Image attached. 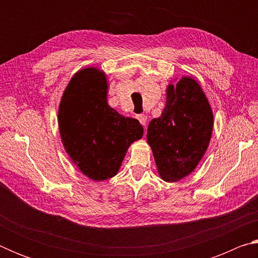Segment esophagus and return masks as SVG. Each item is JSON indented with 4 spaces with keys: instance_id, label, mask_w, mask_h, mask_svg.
<instances>
[{
    "instance_id": "obj_1",
    "label": "esophagus",
    "mask_w": 258,
    "mask_h": 258,
    "mask_svg": "<svg viewBox=\"0 0 258 258\" xmlns=\"http://www.w3.org/2000/svg\"><path fill=\"white\" fill-rule=\"evenodd\" d=\"M137 118L139 119L140 123H141L143 126L147 125V121H148V116L145 115V113H141V115H138Z\"/></svg>"
}]
</instances>
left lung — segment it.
<instances>
[{
    "instance_id": "1",
    "label": "left lung",
    "mask_w": 258,
    "mask_h": 258,
    "mask_svg": "<svg viewBox=\"0 0 258 258\" xmlns=\"http://www.w3.org/2000/svg\"><path fill=\"white\" fill-rule=\"evenodd\" d=\"M214 116L199 83L183 76L166 90L160 117L148 126L147 140L161 180L176 182L195 171L211 142Z\"/></svg>"
}]
</instances>
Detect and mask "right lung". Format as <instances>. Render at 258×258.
Instances as JSON below:
<instances>
[{
	"label": "right lung",
	"mask_w": 258,
	"mask_h": 258,
	"mask_svg": "<svg viewBox=\"0 0 258 258\" xmlns=\"http://www.w3.org/2000/svg\"><path fill=\"white\" fill-rule=\"evenodd\" d=\"M108 87L106 73L83 68L71 78L58 109L64 150L83 175L95 182L115 176L130 146L143 135L138 119L109 106Z\"/></svg>",
	"instance_id": "add662e5"
}]
</instances>
